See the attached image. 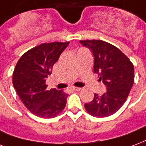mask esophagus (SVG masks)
Listing matches in <instances>:
<instances>
[{
	"label": "esophagus",
	"mask_w": 146,
	"mask_h": 146,
	"mask_svg": "<svg viewBox=\"0 0 146 146\" xmlns=\"http://www.w3.org/2000/svg\"><path fill=\"white\" fill-rule=\"evenodd\" d=\"M72 90H74V91H80L81 88H79V87H72Z\"/></svg>",
	"instance_id": "34e87169"
}]
</instances>
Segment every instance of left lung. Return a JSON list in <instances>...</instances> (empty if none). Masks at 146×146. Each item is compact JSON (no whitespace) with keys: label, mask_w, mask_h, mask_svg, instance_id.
<instances>
[{"label":"left lung","mask_w":146,"mask_h":146,"mask_svg":"<svg viewBox=\"0 0 146 146\" xmlns=\"http://www.w3.org/2000/svg\"><path fill=\"white\" fill-rule=\"evenodd\" d=\"M94 56V73L107 86L102 96L94 94L93 100L85 104L86 111L96 117L115 113L125 103L135 80L132 62L115 46L103 40H80Z\"/></svg>","instance_id":"1"}]
</instances>
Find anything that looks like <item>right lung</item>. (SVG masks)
<instances>
[{
    "label": "right lung",
    "instance_id": "add662e5",
    "mask_svg": "<svg viewBox=\"0 0 146 146\" xmlns=\"http://www.w3.org/2000/svg\"><path fill=\"white\" fill-rule=\"evenodd\" d=\"M68 44L52 42L36 46L26 51L15 68L14 88L25 107L39 117H55L65 107L68 95L63 90H48L46 78Z\"/></svg>",
    "mask_w": 146,
    "mask_h": 146
}]
</instances>
